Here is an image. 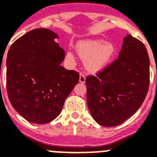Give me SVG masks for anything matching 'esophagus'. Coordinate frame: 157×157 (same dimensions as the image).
<instances>
[{
  "instance_id": "obj_1",
  "label": "esophagus",
  "mask_w": 157,
  "mask_h": 157,
  "mask_svg": "<svg viewBox=\"0 0 157 157\" xmlns=\"http://www.w3.org/2000/svg\"><path fill=\"white\" fill-rule=\"evenodd\" d=\"M85 81H86V77H85V75H83V74H80L79 75V82H81V83H84Z\"/></svg>"
}]
</instances>
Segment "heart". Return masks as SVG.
<instances>
[{"instance_id": "obj_1", "label": "heart", "mask_w": 157, "mask_h": 157, "mask_svg": "<svg viewBox=\"0 0 157 157\" xmlns=\"http://www.w3.org/2000/svg\"><path fill=\"white\" fill-rule=\"evenodd\" d=\"M76 48L80 57L85 59V66L91 72H97L105 68L116 53L113 44L103 40H81L77 44ZM67 57L74 59L71 52H67Z\"/></svg>"}]
</instances>
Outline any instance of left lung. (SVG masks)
<instances>
[{
    "mask_svg": "<svg viewBox=\"0 0 157 157\" xmlns=\"http://www.w3.org/2000/svg\"><path fill=\"white\" fill-rule=\"evenodd\" d=\"M149 67L145 45L127 35L118 58L86 78L87 106L97 123L118 126L139 109L148 91Z\"/></svg>",
    "mask_w": 157,
    "mask_h": 157,
    "instance_id": "left-lung-1",
    "label": "left lung"
}]
</instances>
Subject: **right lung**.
<instances>
[{"mask_svg":"<svg viewBox=\"0 0 157 157\" xmlns=\"http://www.w3.org/2000/svg\"><path fill=\"white\" fill-rule=\"evenodd\" d=\"M51 30L35 29L10 46L6 59V87L11 105L27 121L48 123L60 113L79 81L77 71L61 66L65 52Z\"/></svg>","mask_w":157,"mask_h":157,"instance_id":"right-lung-1","label":"right lung"}]
</instances>
